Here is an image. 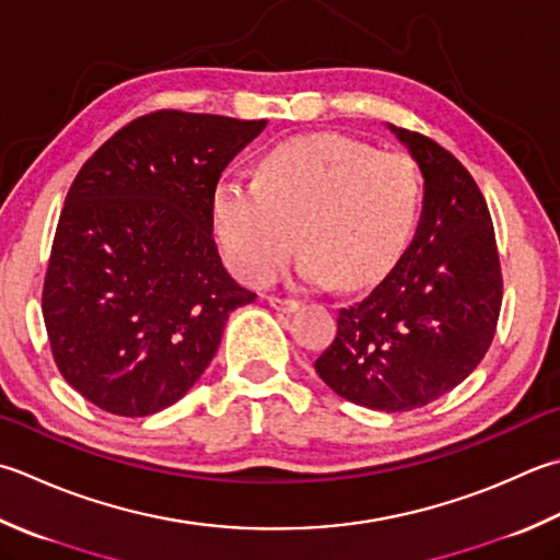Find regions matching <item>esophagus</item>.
Here are the masks:
<instances>
[{"instance_id": "34e87169", "label": "esophagus", "mask_w": 560, "mask_h": 560, "mask_svg": "<svg viewBox=\"0 0 560 560\" xmlns=\"http://www.w3.org/2000/svg\"><path fill=\"white\" fill-rule=\"evenodd\" d=\"M269 305L277 311H283V313H293L301 303L295 299H279V295H269Z\"/></svg>"}]
</instances>
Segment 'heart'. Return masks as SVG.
<instances>
[{"label":"heart","mask_w":560,"mask_h":560,"mask_svg":"<svg viewBox=\"0 0 560 560\" xmlns=\"http://www.w3.org/2000/svg\"><path fill=\"white\" fill-rule=\"evenodd\" d=\"M422 206L418 162L342 133L273 145L255 182L215 186L213 230L225 261L247 283H269L295 243L311 283L357 291L386 277L408 249Z\"/></svg>","instance_id":"1"}]
</instances>
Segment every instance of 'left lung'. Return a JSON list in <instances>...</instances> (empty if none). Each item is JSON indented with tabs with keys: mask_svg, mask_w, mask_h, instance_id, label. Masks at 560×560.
<instances>
[{
	"mask_svg": "<svg viewBox=\"0 0 560 560\" xmlns=\"http://www.w3.org/2000/svg\"><path fill=\"white\" fill-rule=\"evenodd\" d=\"M393 130L424 177L418 233L364 301L339 311L315 371L349 402L405 412L454 390L483 361L500 317L502 269L470 172L430 136Z\"/></svg>",
	"mask_w": 560,
	"mask_h": 560,
	"instance_id": "8db88e82",
	"label": "left lung"
}]
</instances>
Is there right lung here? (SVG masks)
<instances>
[{
    "instance_id": "right-lung-1",
    "label": "right lung",
    "mask_w": 560,
    "mask_h": 560,
    "mask_svg": "<svg viewBox=\"0 0 560 560\" xmlns=\"http://www.w3.org/2000/svg\"><path fill=\"white\" fill-rule=\"evenodd\" d=\"M265 126L160 108L77 172L40 308L62 378L96 408L120 418L170 408L211 364L228 315L257 299L223 267L211 203Z\"/></svg>"
}]
</instances>
